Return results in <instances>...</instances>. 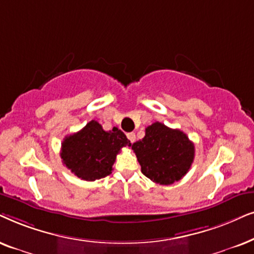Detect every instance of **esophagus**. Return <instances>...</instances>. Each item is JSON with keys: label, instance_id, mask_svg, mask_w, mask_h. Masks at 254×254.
<instances>
[{"label": "esophagus", "instance_id": "34e87169", "mask_svg": "<svg viewBox=\"0 0 254 254\" xmlns=\"http://www.w3.org/2000/svg\"><path fill=\"white\" fill-rule=\"evenodd\" d=\"M127 139L131 141V143H134V141H136V133L134 132H129L127 134Z\"/></svg>", "mask_w": 254, "mask_h": 254}]
</instances>
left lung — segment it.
<instances>
[{
	"label": "left lung",
	"instance_id": "obj_1",
	"mask_svg": "<svg viewBox=\"0 0 254 254\" xmlns=\"http://www.w3.org/2000/svg\"><path fill=\"white\" fill-rule=\"evenodd\" d=\"M141 173L159 185H172L187 174L195 147L187 134L155 122L145 129L143 139L132 144Z\"/></svg>",
	"mask_w": 254,
	"mask_h": 254
}]
</instances>
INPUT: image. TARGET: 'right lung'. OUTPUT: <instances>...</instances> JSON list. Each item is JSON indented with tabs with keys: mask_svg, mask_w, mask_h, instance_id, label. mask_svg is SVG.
<instances>
[{
	"mask_svg": "<svg viewBox=\"0 0 254 254\" xmlns=\"http://www.w3.org/2000/svg\"><path fill=\"white\" fill-rule=\"evenodd\" d=\"M125 146H131V143L120 129L104 131L93 120L82 130L65 137L60 155L74 175L84 181H95L111 173L116 155Z\"/></svg>",
	"mask_w": 254,
	"mask_h": 254,
	"instance_id": "right-lung-1",
	"label": "right lung"
}]
</instances>
